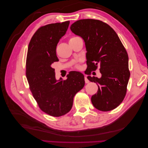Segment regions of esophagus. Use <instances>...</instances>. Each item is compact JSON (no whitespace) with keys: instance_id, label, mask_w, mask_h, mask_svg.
<instances>
[{"instance_id":"34e87169","label":"esophagus","mask_w":148,"mask_h":148,"mask_svg":"<svg viewBox=\"0 0 148 148\" xmlns=\"http://www.w3.org/2000/svg\"><path fill=\"white\" fill-rule=\"evenodd\" d=\"M84 81H85V83H88L89 82V80L88 79V78L86 77H84Z\"/></svg>"}]
</instances>
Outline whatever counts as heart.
<instances>
[{
  "instance_id": "heart-1",
  "label": "heart",
  "mask_w": 148,
  "mask_h": 148,
  "mask_svg": "<svg viewBox=\"0 0 148 148\" xmlns=\"http://www.w3.org/2000/svg\"><path fill=\"white\" fill-rule=\"evenodd\" d=\"M73 38H74V37H73ZM70 39H71V38H70Z\"/></svg>"
}]
</instances>
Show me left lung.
<instances>
[{"label": "left lung", "instance_id": "1", "mask_svg": "<svg viewBox=\"0 0 148 148\" xmlns=\"http://www.w3.org/2000/svg\"><path fill=\"white\" fill-rule=\"evenodd\" d=\"M70 29L85 42L88 75L100 67V78L87 77L98 86L97 93L91 97L92 105L104 112L115 109L126 95L130 76L126 49L115 31L102 21L79 20L71 25Z\"/></svg>", "mask_w": 148, "mask_h": 148}]
</instances>
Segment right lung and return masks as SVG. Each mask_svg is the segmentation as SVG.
I'll use <instances>...</instances> for the list:
<instances>
[{
	"label": "right lung",
	"mask_w": 148,
	"mask_h": 148,
	"mask_svg": "<svg viewBox=\"0 0 148 148\" xmlns=\"http://www.w3.org/2000/svg\"><path fill=\"white\" fill-rule=\"evenodd\" d=\"M70 21L51 23L40 27L29 43L26 62V75L29 89L44 112L60 117L68 113L73 97L84 86L83 74L73 71L66 79H56L52 64L59 59L56 47L65 34Z\"/></svg>",
	"instance_id": "right-lung-1"
}]
</instances>
